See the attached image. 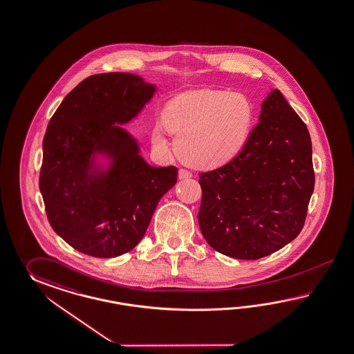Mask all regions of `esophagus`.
Instances as JSON below:
<instances>
[{
  "mask_svg": "<svg viewBox=\"0 0 354 354\" xmlns=\"http://www.w3.org/2000/svg\"><path fill=\"white\" fill-rule=\"evenodd\" d=\"M178 176H179V179H180V180H184V179H189V178H192V173H189L188 170L180 169V170H179V174H178Z\"/></svg>",
  "mask_w": 354,
  "mask_h": 354,
  "instance_id": "34e87169",
  "label": "esophagus"
}]
</instances>
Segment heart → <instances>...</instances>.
Instances as JSON below:
<instances>
[{
    "instance_id": "heart-1",
    "label": "heart",
    "mask_w": 354,
    "mask_h": 354,
    "mask_svg": "<svg viewBox=\"0 0 354 354\" xmlns=\"http://www.w3.org/2000/svg\"><path fill=\"white\" fill-rule=\"evenodd\" d=\"M161 121L175 137V151L183 161L199 169H215L243 151L253 127L254 107L241 93L201 89L170 100ZM152 143L160 151L167 149L162 127L152 131Z\"/></svg>"
}]
</instances>
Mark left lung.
Listing matches in <instances>:
<instances>
[{
    "instance_id": "1",
    "label": "left lung",
    "mask_w": 354,
    "mask_h": 354,
    "mask_svg": "<svg viewBox=\"0 0 354 354\" xmlns=\"http://www.w3.org/2000/svg\"><path fill=\"white\" fill-rule=\"evenodd\" d=\"M201 232L214 250L259 259L301 233L315 188L310 133L274 89L233 161L199 175Z\"/></svg>"
}]
</instances>
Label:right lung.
<instances>
[{
  "mask_svg": "<svg viewBox=\"0 0 354 354\" xmlns=\"http://www.w3.org/2000/svg\"><path fill=\"white\" fill-rule=\"evenodd\" d=\"M155 92L136 74H97L79 83L48 122L39 189L52 229L74 250L98 259L133 250L175 185L178 169L147 164L136 138L115 125L134 119Z\"/></svg>",
  "mask_w": 354,
  "mask_h": 354,
  "instance_id": "right-lung-1",
  "label": "right lung"
}]
</instances>
